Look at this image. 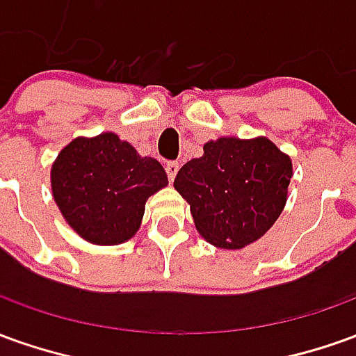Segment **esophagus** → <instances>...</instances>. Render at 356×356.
Here are the masks:
<instances>
[{"instance_id": "1", "label": "esophagus", "mask_w": 356, "mask_h": 356, "mask_svg": "<svg viewBox=\"0 0 356 356\" xmlns=\"http://www.w3.org/2000/svg\"><path fill=\"white\" fill-rule=\"evenodd\" d=\"M179 171V163L177 161H168L165 163V173H168V177H170V181H173L175 179V175H177Z\"/></svg>"}]
</instances>
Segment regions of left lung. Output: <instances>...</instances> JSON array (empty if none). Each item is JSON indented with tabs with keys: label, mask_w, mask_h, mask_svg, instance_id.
<instances>
[{
	"label": "left lung",
	"mask_w": 356,
	"mask_h": 356,
	"mask_svg": "<svg viewBox=\"0 0 356 356\" xmlns=\"http://www.w3.org/2000/svg\"><path fill=\"white\" fill-rule=\"evenodd\" d=\"M291 158L266 136H221L186 161L175 191L191 204L198 233L220 248H243L272 227L287 202Z\"/></svg>",
	"instance_id": "left-lung-1"
}]
</instances>
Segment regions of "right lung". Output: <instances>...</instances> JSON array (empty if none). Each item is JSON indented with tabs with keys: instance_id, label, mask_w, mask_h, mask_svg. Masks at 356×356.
Segmentation results:
<instances>
[{
	"instance_id": "1",
	"label": "right lung",
	"mask_w": 356,
	"mask_h": 356,
	"mask_svg": "<svg viewBox=\"0 0 356 356\" xmlns=\"http://www.w3.org/2000/svg\"><path fill=\"white\" fill-rule=\"evenodd\" d=\"M168 185L154 158L138 156L115 133L79 136L51 165V191L65 221L94 245H119L135 235L148 196Z\"/></svg>"
}]
</instances>
